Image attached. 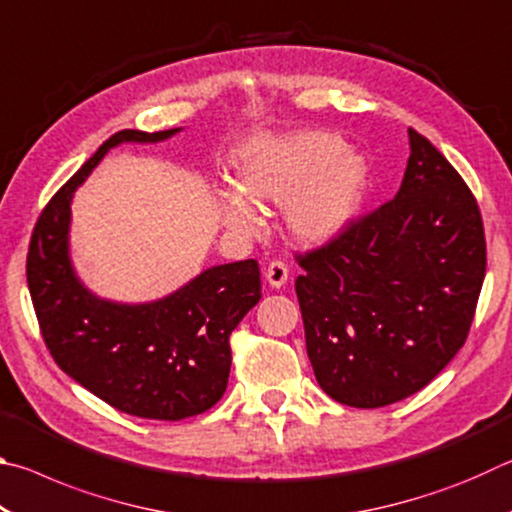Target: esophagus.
Returning <instances> with one entry per match:
<instances>
[{"label": "esophagus", "mask_w": 512, "mask_h": 512, "mask_svg": "<svg viewBox=\"0 0 512 512\" xmlns=\"http://www.w3.org/2000/svg\"><path fill=\"white\" fill-rule=\"evenodd\" d=\"M287 280H289V266L284 264V262H271L268 264V268H266V282L271 284L273 289H280V287H284V284H287Z\"/></svg>", "instance_id": "obj_1"}]
</instances>
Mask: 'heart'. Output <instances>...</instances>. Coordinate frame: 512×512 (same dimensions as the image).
<instances>
[{"label":"heart","instance_id":"heart-1","mask_svg":"<svg viewBox=\"0 0 512 512\" xmlns=\"http://www.w3.org/2000/svg\"><path fill=\"white\" fill-rule=\"evenodd\" d=\"M238 192L216 201L225 225L255 230L253 203L287 205L293 235L307 244L334 239L359 214L368 187V164L361 153L345 149L341 135L298 131L255 137L239 151Z\"/></svg>","mask_w":512,"mask_h":512}]
</instances>
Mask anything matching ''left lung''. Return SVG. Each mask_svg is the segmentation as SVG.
<instances>
[{
  "instance_id": "obj_1",
  "label": "left lung",
  "mask_w": 512,
  "mask_h": 512,
  "mask_svg": "<svg viewBox=\"0 0 512 512\" xmlns=\"http://www.w3.org/2000/svg\"><path fill=\"white\" fill-rule=\"evenodd\" d=\"M395 198L298 255L314 375L332 400L379 409L418 393L463 348L485 277L476 198L427 137Z\"/></svg>"
}]
</instances>
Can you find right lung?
<instances>
[{"mask_svg": "<svg viewBox=\"0 0 512 512\" xmlns=\"http://www.w3.org/2000/svg\"><path fill=\"white\" fill-rule=\"evenodd\" d=\"M119 131L58 189L33 228L27 282L42 339L58 368L117 411L149 420H183L221 400L230 375V334L262 298L255 259L212 266L167 298L124 305L79 280L69 257L76 187L110 149L169 140Z\"/></svg>", "mask_w": 512, "mask_h": 512, "instance_id": "1", "label": "right lung"}]
</instances>
